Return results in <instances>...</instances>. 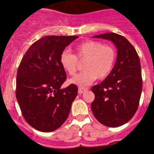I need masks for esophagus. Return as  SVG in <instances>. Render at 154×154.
I'll use <instances>...</instances> for the list:
<instances>
[{
    "label": "esophagus",
    "mask_w": 154,
    "mask_h": 154,
    "mask_svg": "<svg viewBox=\"0 0 154 154\" xmlns=\"http://www.w3.org/2000/svg\"><path fill=\"white\" fill-rule=\"evenodd\" d=\"M86 90H88L87 88H82V87H80V88H78V93L79 94H83V93L85 92Z\"/></svg>",
    "instance_id": "esophagus-1"
}]
</instances>
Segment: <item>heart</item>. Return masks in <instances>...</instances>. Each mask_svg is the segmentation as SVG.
I'll return each mask as SVG.
<instances>
[{
  "mask_svg": "<svg viewBox=\"0 0 154 154\" xmlns=\"http://www.w3.org/2000/svg\"><path fill=\"white\" fill-rule=\"evenodd\" d=\"M74 54L63 51L60 55V63L71 76L74 75L78 68V60H86L83 72L73 77L71 82L79 86H86L97 79L106 77L112 71L116 60V51L109 45L97 41L84 42L76 46Z\"/></svg>",
  "mask_w": 154,
  "mask_h": 154,
  "instance_id": "1",
  "label": "heart"
}]
</instances>
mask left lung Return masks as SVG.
I'll return each mask as SVG.
<instances>
[{
  "label": "left lung",
  "mask_w": 154,
  "mask_h": 154,
  "mask_svg": "<svg viewBox=\"0 0 154 154\" xmlns=\"http://www.w3.org/2000/svg\"><path fill=\"white\" fill-rule=\"evenodd\" d=\"M94 37L112 42L118 57L106 78L91 88L95 96L91 110L100 124L117 127L129 122L139 107L142 89L140 60L135 48L123 35L108 32Z\"/></svg>",
  "instance_id": "left-lung-1"
}]
</instances>
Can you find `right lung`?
<instances>
[{
    "mask_svg": "<svg viewBox=\"0 0 154 154\" xmlns=\"http://www.w3.org/2000/svg\"><path fill=\"white\" fill-rule=\"evenodd\" d=\"M77 35H48L35 42L18 68L15 96L23 117L31 127L52 132L68 119L78 88H61L66 73L60 55Z\"/></svg>",
    "mask_w": 154,
    "mask_h": 154,
    "instance_id": "right-lung-1",
    "label": "right lung"
}]
</instances>
